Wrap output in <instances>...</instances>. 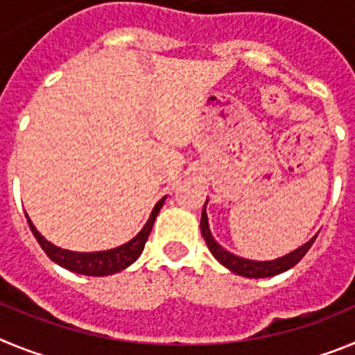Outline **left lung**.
I'll list each match as a JSON object with an SVG mask.
<instances>
[{"instance_id": "1", "label": "left lung", "mask_w": 355, "mask_h": 355, "mask_svg": "<svg viewBox=\"0 0 355 355\" xmlns=\"http://www.w3.org/2000/svg\"><path fill=\"white\" fill-rule=\"evenodd\" d=\"M200 233H202V236H205L206 245H208L209 252L216 258V261L222 263L225 268H229V270L234 272V274L243 275V277H250V279L272 277V275L283 274V272L290 270L291 266L297 265V263L306 256V252L311 249L313 241H315L316 238V236L311 238V240L307 241V243H304L302 247H299V249L293 250V252L286 254V256H283V258L274 259V261H250V259L238 258V256H234V254L222 249V247L215 241V238L211 236V233H209L206 205L205 208H202V216H200Z\"/></svg>"}]
</instances>
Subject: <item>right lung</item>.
Segmentation results:
<instances>
[{
  "mask_svg": "<svg viewBox=\"0 0 355 355\" xmlns=\"http://www.w3.org/2000/svg\"><path fill=\"white\" fill-rule=\"evenodd\" d=\"M163 199H159L156 202L155 209L150 213L149 220L144 225V229L140 231L133 240H130L124 245L117 247V249L112 250H103V252H72V250L60 249V247H55L53 243H49L48 240H44L42 234L35 229V225L31 224V220L28 218V224H30L31 233L37 238L39 245L42 247V250L48 254V258L51 261L58 263L60 266L67 268L71 272H76V274L83 275H94V277H103V275L115 274V272L124 270L126 266H130L131 263H135V259H139V256L142 254L144 245H146L147 238L150 234V229L156 220V215L159 213V208L163 206Z\"/></svg>",
  "mask_w": 355,
  "mask_h": 355,
  "instance_id": "obj_1",
  "label": "right lung"
}]
</instances>
